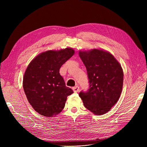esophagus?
I'll return each mask as SVG.
<instances>
[{
	"instance_id": "esophagus-1",
	"label": "esophagus",
	"mask_w": 147,
	"mask_h": 147,
	"mask_svg": "<svg viewBox=\"0 0 147 147\" xmlns=\"http://www.w3.org/2000/svg\"><path fill=\"white\" fill-rule=\"evenodd\" d=\"M73 91H74V92H79V87L78 86H75V87H73Z\"/></svg>"
}]
</instances>
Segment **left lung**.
<instances>
[{
    "mask_svg": "<svg viewBox=\"0 0 147 147\" xmlns=\"http://www.w3.org/2000/svg\"><path fill=\"white\" fill-rule=\"evenodd\" d=\"M85 65L89 88L81 91L79 96L88 110L96 115L109 111L120 96L123 84V72L119 62L110 52L94 49L79 51Z\"/></svg>",
    "mask_w": 147,
    "mask_h": 147,
    "instance_id": "obj_1",
    "label": "left lung"
}]
</instances>
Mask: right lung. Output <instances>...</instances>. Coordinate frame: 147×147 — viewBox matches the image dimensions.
<instances>
[{"label":"right lung","instance_id":"obj_1","mask_svg":"<svg viewBox=\"0 0 147 147\" xmlns=\"http://www.w3.org/2000/svg\"><path fill=\"white\" fill-rule=\"evenodd\" d=\"M74 53L71 48L40 53L28 65L23 88L34 110L46 117H53L63 110L68 96L73 93L65 86L59 69Z\"/></svg>","mask_w":147,"mask_h":147}]
</instances>
